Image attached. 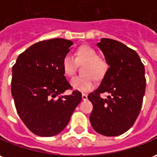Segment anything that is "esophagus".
Returning a JSON list of instances; mask_svg holds the SVG:
<instances>
[{
	"mask_svg": "<svg viewBox=\"0 0 157 157\" xmlns=\"http://www.w3.org/2000/svg\"><path fill=\"white\" fill-rule=\"evenodd\" d=\"M82 99L84 100V101H85V100H87L88 99V95L87 94H82Z\"/></svg>",
	"mask_w": 157,
	"mask_h": 157,
	"instance_id": "34e87169",
	"label": "esophagus"
}]
</instances>
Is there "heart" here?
Here are the masks:
<instances>
[{"label":"heart","instance_id":"obj_1","mask_svg":"<svg viewBox=\"0 0 157 157\" xmlns=\"http://www.w3.org/2000/svg\"><path fill=\"white\" fill-rule=\"evenodd\" d=\"M76 62L84 63L81 67L82 75L75 76L70 80L72 89L87 92L95 87V78L100 80L103 78L109 70L107 60L97 56V52L90 46L83 45L76 50L75 59L71 55H66L62 60V69L65 74L72 76L75 72Z\"/></svg>","mask_w":157,"mask_h":157}]
</instances>
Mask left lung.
I'll use <instances>...</instances> for the list:
<instances>
[{
  "instance_id": "1",
  "label": "left lung",
  "mask_w": 157,
  "mask_h": 157,
  "mask_svg": "<svg viewBox=\"0 0 157 157\" xmlns=\"http://www.w3.org/2000/svg\"><path fill=\"white\" fill-rule=\"evenodd\" d=\"M97 45L109 68L99 87L88 96L93 105L90 121L99 134L119 136L132 126L141 110L146 86L144 66L137 52L121 42L101 38ZM102 93L110 95L102 98Z\"/></svg>"
}]
</instances>
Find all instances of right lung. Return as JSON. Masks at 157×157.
<instances>
[{"label":"right lung","instance_id":"right-lung-1","mask_svg":"<svg viewBox=\"0 0 157 157\" xmlns=\"http://www.w3.org/2000/svg\"><path fill=\"white\" fill-rule=\"evenodd\" d=\"M72 42L63 38L41 41L20 54L12 69L11 90L17 113L34 134L52 137L60 133L82 99L72 89L62 69V60Z\"/></svg>","mask_w":157,"mask_h":157}]
</instances>
